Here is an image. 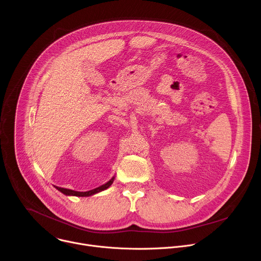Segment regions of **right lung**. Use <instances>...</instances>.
<instances>
[{"label":"right lung","instance_id":"1","mask_svg":"<svg viewBox=\"0 0 261 261\" xmlns=\"http://www.w3.org/2000/svg\"><path fill=\"white\" fill-rule=\"evenodd\" d=\"M115 180V176L111 177L110 180H108L106 184L100 186V187L98 188H95L93 190H90V191H87V192H80V191H74V190H70V189H66V188H61V187H56L60 192H62L63 194L65 195H69V196H80V197H87V196H91V195H94L96 193H99L107 188H109L111 184L114 182Z\"/></svg>","mask_w":261,"mask_h":261}]
</instances>
